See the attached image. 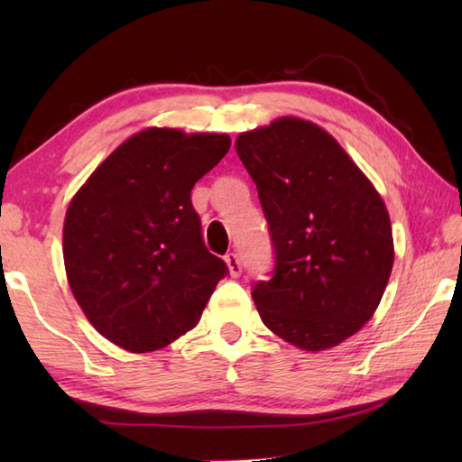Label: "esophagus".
I'll list each match as a JSON object with an SVG mask.
<instances>
[{
    "label": "esophagus",
    "instance_id": "1",
    "mask_svg": "<svg viewBox=\"0 0 462 462\" xmlns=\"http://www.w3.org/2000/svg\"><path fill=\"white\" fill-rule=\"evenodd\" d=\"M226 264H228V271H230V275H232V277H240V273H242V263H240V259H238V254H236V253L226 254Z\"/></svg>",
    "mask_w": 462,
    "mask_h": 462
}]
</instances>
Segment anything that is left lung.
<instances>
[{
    "instance_id": "1",
    "label": "left lung",
    "mask_w": 462,
    "mask_h": 462,
    "mask_svg": "<svg viewBox=\"0 0 462 462\" xmlns=\"http://www.w3.org/2000/svg\"><path fill=\"white\" fill-rule=\"evenodd\" d=\"M236 152L259 191L275 254L253 300L269 330L303 350L332 348L377 310L393 267L385 203L316 124L279 118L242 132Z\"/></svg>"
}]
</instances>
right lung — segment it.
I'll use <instances>...</instances> for the list:
<instances>
[{"mask_svg":"<svg viewBox=\"0 0 462 462\" xmlns=\"http://www.w3.org/2000/svg\"><path fill=\"white\" fill-rule=\"evenodd\" d=\"M230 148L226 134L138 132L69 203L62 256L93 328L130 353H151L199 322L228 267L203 245L191 189Z\"/></svg>","mask_w":462,"mask_h":462,"instance_id":"add662e5","label":"right lung"}]
</instances>
